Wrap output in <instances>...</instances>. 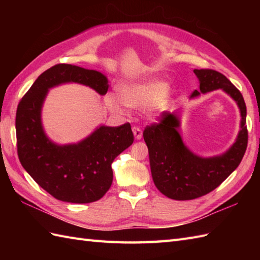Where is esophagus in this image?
Returning <instances> with one entry per match:
<instances>
[{"instance_id":"1","label":"esophagus","mask_w":260,"mask_h":260,"mask_svg":"<svg viewBox=\"0 0 260 260\" xmlns=\"http://www.w3.org/2000/svg\"><path fill=\"white\" fill-rule=\"evenodd\" d=\"M132 131H133V134H134L135 140H141V139H142L143 132H142V129L140 128V127L133 126V127H132Z\"/></svg>"}]
</instances>
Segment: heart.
<instances>
[{
  "label": "heart",
  "instance_id": "obj_1",
  "mask_svg": "<svg viewBox=\"0 0 260 260\" xmlns=\"http://www.w3.org/2000/svg\"><path fill=\"white\" fill-rule=\"evenodd\" d=\"M117 91L125 106L140 109L151 104V113L156 114L161 112L170 102L172 96V86L165 85L162 80L150 79L134 84L119 85ZM105 104L114 112H118L121 106L120 102L113 95L105 97Z\"/></svg>",
  "mask_w": 260,
  "mask_h": 260
}]
</instances>
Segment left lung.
Here are the masks:
<instances>
[{
  "instance_id": "8db88e82",
  "label": "left lung",
  "mask_w": 260,
  "mask_h": 260,
  "mask_svg": "<svg viewBox=\"0 0 260 260\" xmlns=\"http://www.w3.org/2000/svg\"><path fill=\"white\" fill-rule=\"evenodd\" d=\"M201 93L221 89L234 99L240 110V131L229 150L221 155L202 157L189 150L180 134L181 119L176 113H163L158 124L147 126L143 137L148 148L154 184L165 197L173 200H193L218 187L238 168L245 155L248 131L247 109L241 92L222 74L212 69H194Z\"/></svg>"
}]
</instances>
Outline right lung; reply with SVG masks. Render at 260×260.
<instances>
[{"label": "right lung", "instance_id": "obj_1", "mask_svg": "<svg viewBox=\"0 0 260 260\" xmlns=\"http://www.w3.org/2000/svg\"><path fill=\"white\" fill-rule=\"evenodd\" d=\"M68 82L106 95L108 79L97 70L59 63L46 70L18 105L15 117L19 159L31 178L60 201L90 203L105 196L113 182L112 163L134 142L131 124L101 125L86 139L60 145L47 136L41 112L50 88Z\"/></svg>", "mask_w": 260, "mask_h": 260}]
</instances>
